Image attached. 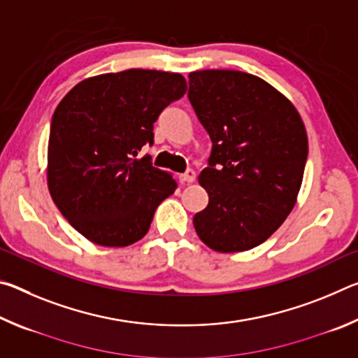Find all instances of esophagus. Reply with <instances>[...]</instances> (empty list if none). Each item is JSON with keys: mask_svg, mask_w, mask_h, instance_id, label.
Wrapping results in <instances>:
<instances>
[{"mask_svg": "<svg viewBox=\"0 0 358 358\" xmlns=\"http://www.w3.org/2000/svg\"><path fill=\"white\" fill-rule=\"evenodd\" d=\"M194 180H196V172H194L192 169H187V171H186L185 173L180 175V181H181V183H183V185L192 183Z\"/></svg>", "mask_w": 358, "mask_h": 358, "instance_id": "34e87169", "label": "esophagus"}]
</instances>
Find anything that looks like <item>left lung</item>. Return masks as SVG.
Wrapping results in <instances>:
<instances>
[{
	"label": "left lung",
	"instance_id": "left-lung-1",
	"mask_svg": "<svg viewBox=\"0 0 358 358\" xmlns=\"http://www.w3.org/2000/svg\"><path fill=\"white\" fill-rule=\"evenodd\" d=\"M187 98L213 143L199 175L208 205L194 227L217 252L252 250L294 208L308 157L305 124L286 96L248 72H191Z\"/></svg>",
	"mask_w": 358,
	"mask_h": 358
}]
</instances>
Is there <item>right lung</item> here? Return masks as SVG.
Returning <instances> with one entry per match:
<instances>
[{
  "label": "right lung",
  "mask_w": 358,
  "mask_h": 358,
  "mask_svg": "<svg viewBox=\"0 0 358 358\" xmlns=\"http://www.w3.org/2000/svg\"><path fill=\"white\" fill-rule=\"evenodd\" d=\"M186 88L175 72L128 69L90 77L59 102L48 137V191L85 238L121 248L148 232L177 183L151 156L137 155L153 145L155 121Z\"/></svg>",
  "instance_id": "add662e5"
}]
</instances>
